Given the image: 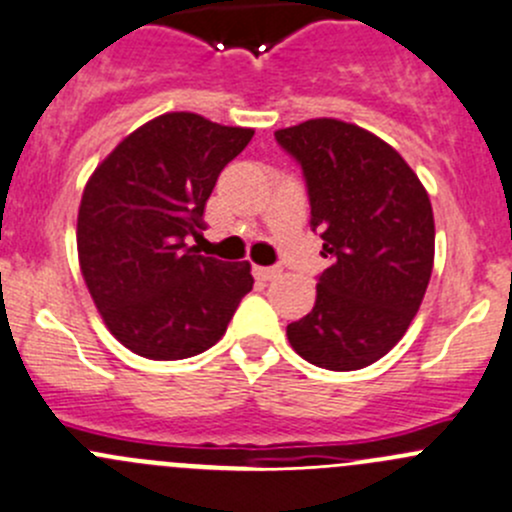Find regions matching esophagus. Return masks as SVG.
<instances>
[{"label":"esophagus","mask_w":512,"mask_h":512,"mask_svg":"<svg viewBox=\"0 0 512 512\" xmlns=\"http://www.w3.org/2000/svg\"><path fill=\"white\" fill-rule=\"evenodd\" d=\"M254 273H256V278H261V281H273V278L281 273V268H276V266H254Z\"/></svg>","instance_id":"34e87169"}]
</instances>
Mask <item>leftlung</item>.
Returning <instances> with one entry per match:
<instances>
[{
    "label": "left lung",
    "mask_w": 512,
    "mask_h": 512,
    "mask_svg": "<svg viewBox=\"0 0 512 512\" xmlns=\"http://www.w3.org/2000/svg\"><path fill=\"white\" fill-rule=\"evenodd\" d=\"M276 139L301 161L311 229L333 256L311 313L288 323V343L328 371L371 366L401 341L426 296L435 256L426 186L391 144L348 121L308 119Z\"/></svg>",
    "instance_id": "obj_1"
}]
</instances>
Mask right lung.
<instances>
[{"label":"right lung","instance_id":"1","mask_svg":"<svg viewBox=\"0 0 512 512\" xmlns=\"http://www.w3.org/2000/svg\"><path fill=\"white\" fill-rule=\"evenodd\" d=\"M254 129L191 111L146 121L89 176L77 216L79 268L111 336L151 361L204 353L254 288L251 263L189 246L221 169Z\"/></svg>","mask_w":512,"mask_h":512}]
</instances>
